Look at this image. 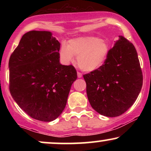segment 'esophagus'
<instances>
[{
    "instance_id": "obj_1",
    "label": "esophagus",
    "mask_w": 151,
    "mask_h": 151,
    "mask_svg": "<svg viewBox=\"0 0 151 151\" xmlns=\"http://www.w3.org/2000/svg\"><path fill=\"white\" fill-rule=\"evenodd\" d=\"M77 77H78V78H81V77H82V74H81V72H77Z\"/></svg>"
}]
</instances>
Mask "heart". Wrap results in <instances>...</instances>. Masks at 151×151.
Segmentation results:
<instances>
[{
  "instance_id": "1",
  "label": "heart",
  "mask_w": 151,
  "mask_h": 151,
  "mask_svg": "<svg viewBox=\"0 0 151 151\" xmlns=\"http://www.w3.org/2000/svg\"><path fill=\"white\" fill-rule=\"evenodd\" d=\"M110 52L107 41L96 37H80L72 39L67 46L62 45L60 58L65 65L73 63L77 58V65L84 72H93L104 65Z\"/></svg>"
}]
</instances>
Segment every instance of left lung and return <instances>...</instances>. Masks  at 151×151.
I'll use <instances>...</instances> for the list:
<instances>
[{
	"instance_id": "left-lung-1",
	"label": "left lung",
	"mask_w": 151,
	"mask_h": 151,
	"mask_svg": "<svg viewBox=\"0 0 151 151\" xmlns=\"http://www.w3.org/2000/svg\"><path fill=\"white\" fill-rule=\"evenodd\" d=\"M83 77L91 107L108 117L125 113L136 101L143 85L136 48L123 36L110 49L104 65Z\"/></svg>"
}]
</instances>
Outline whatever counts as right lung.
I'll use <instances>...</instances> for the list:
<instances>
[{
  "label": "right lung",
  "instance_id": "1",
  "mask_svg": "<svg viewBox=\"0 0 151 151\" xmlns=\"http://www.w3.org/2000/svg\"><path fill=\"white\" fill-rule=\"evenodd\" d=\"M60 44L48 31L23 35L9 60L12 97L32 119L49 122L65 108L77 71L60 63Z\"/></svg>",
  "mask_w": 151,
  "mask_h": 151
}]
</instances>
